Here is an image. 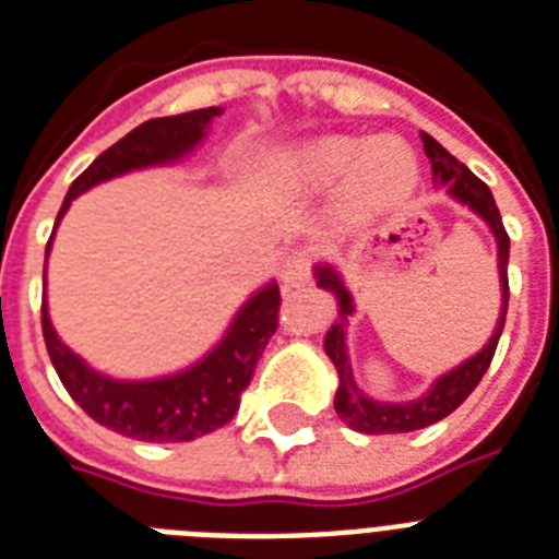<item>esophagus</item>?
Masks as SVG:
<instances>
[{
    "instance_id": "obj_1",
    "label": "esophagus",
    "mask_w": 559,
    "mask_h": 559,
    "mask_svg": "<svg viewBox=\"0 0 559 559\" xmlns=\"http://www.w3.org/2000/svg\"><path fill=\"white\" fill-rule=\"evenodd\" d=\"M310 266H313V254L307 252V249L289 252L284 266H281V284H284V289L301 287L310 278Z\"/></svg>"
}]
</instances>
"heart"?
Segmentation results:
<instances>
[{
  "label": "heart",
  "instance_id": "obj_1",
  "mask_svg": "<svg viewBox=\"0 0 559 559\" xmlns=\"http://www.w3.org/2000/svg\"><path fill=\"white\" fill-rule=\"evenodd\" d=\"M301 174L310 186L345 179V197L357 211H380L403 200L417 182V156L400 139L328 135L301 156Z\"/></svg>",
  "mask_w": 559,
  "mask_h": 559
}]
</instances>
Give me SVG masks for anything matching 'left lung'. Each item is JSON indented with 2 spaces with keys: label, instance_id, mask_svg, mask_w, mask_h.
<instances>
[{
  "label": "left lung",
  "instance_id": "1",
  "mask_svg": "<svg viewBox=\"0 0 559 559\" xmlns=\"http://www.w3.org/2000/svg\"><path fill=\"white\" fill-rule=\"evenodd\" d=\"M424 139V151L432 162L435 179L447 186L450 197H455L459 202H464L467 209H473L478 217L485 219L490 231L496 235V246H499V284H502V313L496 319L493 336L487 340V345L478 350L476 357H469L467 362H461L459 368H452L450 373H443L432 382V389L426 391L424 397L406 400V403H382V400H371L368 394H362L357 382H354V368H350L348 348H345V333H348V316L354 313V298L342 284L340 272L333 266H316V281L319 287L328 289L336 296V305H340V319L333 324L328 336H324V354L331 357V362L340 371V389H336V415L357 432L366 435H391V432H415V429H424V426H432L438 420H443L447 415H452L455 408L464 403V400L473 394V389L478 385V380L485 377V371L490 368V359L496 354V345H499V336H502L504 328V313H508V254H511V237L502 226V214L496 209V200L490 188L481 182V179L461 165L455 156H452L447 147L435 142L429 133H420Z\"/></svg>",
  "mask_w": 559,
  "mask_h": 559
}]
</instances>
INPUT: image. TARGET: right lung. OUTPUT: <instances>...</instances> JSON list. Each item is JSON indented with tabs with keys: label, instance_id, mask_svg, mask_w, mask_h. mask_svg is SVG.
Returning <instances> with one entry per match:
<instances>
[{
	"label": "right lung",
	"instance_id": "obj_1",
	"mask_svg": "<svg viewBox=\"0 0 559 559\" xmlns=\"http://www.w3.org/2000/svg\"><path fill=\"white\" fill-rule=\"evenodd\" d=\"M219 112H223L219 107H205L182 116L151 118L135 127L133 133H127L121 142L100 153L74 179L60 205L57 223L69 211L74 197H81L92 186L130 170L182 159L202 142L205 127ZM48 249L51 240L46 246V258ZM278 284L261 287L237 310L235 322L228 324L217 348L186 371L159 380H112L107 373L86 366L72 348H66L51 328L46 298H43V336L57 377L92 420L135 441L182 443L214 432L235 417L240 408V394L252 380L266 342L278 331Z\"/></svg>",
	"mask_w": 559,
	"mask_h": 559
}]
</instances>
